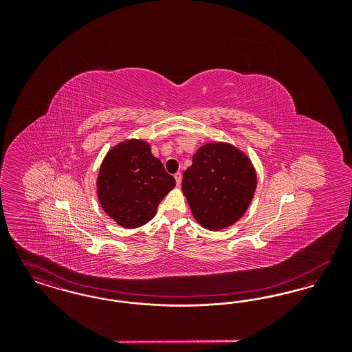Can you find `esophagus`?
<instances>
[{
    "mask_svg": "<svg viewBox=\"0 0 352 352\" xmlns=\"http://www.w3.org/2000/svg\"><path fill=\"white\" fill-rule=\"evenodd\" d=\"M174 178H175V182H177V184L179 186L181 184V182H182V174L178 171V173H175L174 174Z\"/></svg>",
    "mask_w": 352,
    "mask_h": 352,
    "instance_id": "obj_1",
    "label": "esophagus"
}]
</instances>
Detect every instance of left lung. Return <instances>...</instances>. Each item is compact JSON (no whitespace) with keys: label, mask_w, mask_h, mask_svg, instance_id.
I'll return each mask as SVG.
<instances>
[{"label":"left lung","mask_w":352,"mask_h":352,"mask_svg":"<svg viewBox=\"0 0 352 352\" xmlns=\"http://www.w3.org/2000/svg\"><path fill=\"white\" fill-rule=\"evenodd\" d=\"M257 174L250 157L228 142H208L192 155L182 191L192 217L210 231L231 227L251 204Z\"/></svg>","instance_id":"1"}]
</instances>
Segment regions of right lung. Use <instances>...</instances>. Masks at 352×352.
Here are the masks:
<instances>
[{
  "label": "right lung",
  "mask_w": 352,
  "mask_h": 352,
  "mask_svg": "<svg viewBox=\"0 0 352 352\" xmlns=\"http://www.w3.org/2000/svg\"><path fill=\"white\" fill-rule=\"evenodd\" d=\"M174 187L175 179L151 154V144L137 138L125 140L105 154L96 179L101 208L124 228L151 221Z\"/></svg>",
  "instance_id": "add662e5"
}]
</instances>
